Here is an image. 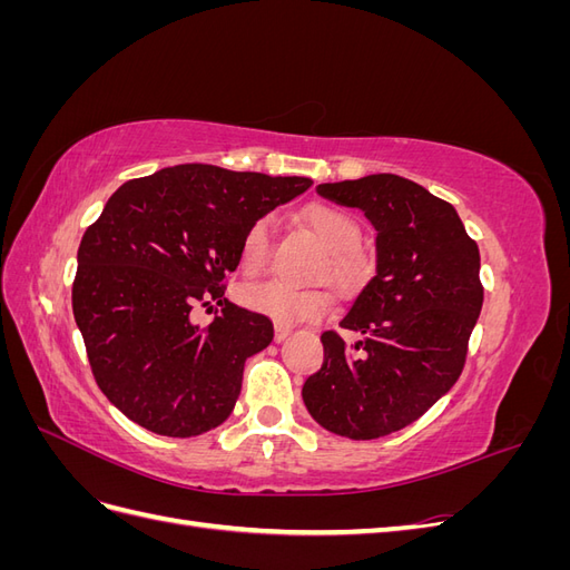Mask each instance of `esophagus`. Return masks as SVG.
<instances>
[{
    "label": "esophagus",
    "mask_w": 570,
    "mask_h": 570,
    "mask_svg": "<svg viewBox=\"0 0 570 570\" xmlns=\"http://www.w3.org/2000/svg\"><path fill=\"white\" fill-rule=\"evenodd\" d=\"M292 331H289V327L287 325H275V342H283V340H287V335H289Z\"/></svg>",
    "instance_id": "34e87169"
}]
</instances>
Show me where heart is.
<instances>
[{
  "label": "heart",
  "instance_id": "heart-1",
  "mask_svg": "<svg viewBox=\"0 0 570 570\" xmlns=\"http://www.w3.org/2000/svg\"><path fill=\"white\" fill-rule=\"evenodd\" d=\"M302 220L327 249V262H323L318 271L321 275H327L340 292H352L366 281L368 266L364 256L356 252L361 228L350 214L331 204H312L302 212ZM271 249L273 226L268 216H262L252 223L243 237V247H239L243 271L249 275L262 273L271 258ZM243 304L281 325L318 321L333 308V299L323 287H295L281 281L249 285L243 289Z\"/></svg>",
  "mask_w": 570,
  "mask_h": 570
}]
</instances>
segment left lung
Returning <instances> with one entry per match:
<instances>
[{"label": "left lung", "instance_id": "8db88e82", "mask_svg": "<svg viewBox=\"0 0 570 570\" xmlns=\"http://www.w3.org/2000/svg\"><path fill=\"white\" fill-rule=\"evenodd\" d=\"M316 189L373 223L377 273L340 323L358 340L325 331L323 366L302 396L331 433L375 440L419 421L459 381L482 308L480 252L450 202L402 176Z\"/></svg>", "mask_w": 570, "mask_h": 570}]
</instances>
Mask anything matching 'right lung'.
<instances>
[{
  "label": "right lung",
  "mask_w": 570,
  "mask_h": 570,
  "mask_svg": "<svg viewBox=\"0 0 570 570\" xmlns=\"http://www.w3.org/2000/svg\"><path fill=\"white\" fill-rule=\"evenodd\" d=\"M308 187L183 164L109 197L80 239L73 316L99 390L130 421L195 438L230 416L245 361L268 347L273 323L223 297V281L252 223ZM212 303L215 321L195 326L188 314Z\"/></svg>",
  "instance_id": "1"
}]
</instances>
